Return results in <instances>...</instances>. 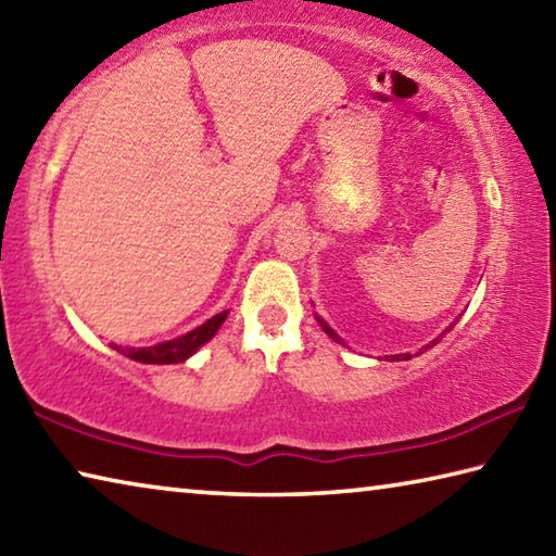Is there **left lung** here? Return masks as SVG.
Returning a JSON list of instances; mask_svg holds the SVG:
<instances>
[{
  "instance_id": "1",
  "label": "left lung",
  "mask_w": 556,
  "mask_h": 556,
  "mask_svg": "<svg viewBox=\"0 0 556 556\" xmlns=\"http://www.w3.org/2000/svg\"><path fill=\"white\" fill-rule=\"evenodd\" d=\"M317 323H319V325H323V329H325V332H327L329 337H332V339H337V342H342V339H339V337L334 334V329H332V327H329V325L325 323V319H319V317H317ZM437 342H440V339H434V342H432V344H437ZM432 344H427V346H432ZM386 358H391V362H401V358H410V354H395V356H386Z\"/></svg>"
}]
</instances>
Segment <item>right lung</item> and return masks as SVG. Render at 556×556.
Returning <instances> with one entry per match:
<instances>
[{
    "label": "right lung",
    "mask_w": 556,
    "mask_h": 556,
    "mask_svg": "<svg viewBox=\"0 0 556 556\" xmlns=\"http://www.w3.org/2000/svg\"><path fill=\"white\" fill-rule=\"evenodd\" d=\"M227 315L229 313L224 309V313L214 315L204 325L194 327L192 332L175 337V339H170V342H161L155 346H143V349H134V346L122 349L116 344H110V346L116 349V352H122L124 356L134 358V362H141V364H180V362H185V358H190L194 352H198L202 344H207L214 334H217V329L222 327L224 319H227Z\"/></svg>",
    "instance_id": "right-lung-1"
}]
</instances>
